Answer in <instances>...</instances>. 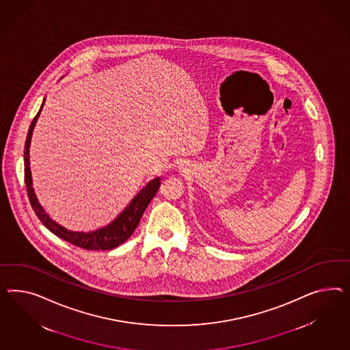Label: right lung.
Listing matches in <instances>:
<instances>
[{"mask_svg": "<svg viewBox=\"0 0 350 350\" xmlns=\"http://www.w3.org/2000/svg\"><path fill=\"white\" fill-rule=\"evenodd\" d=\"M44 100L42 103L38 113L34 117L33 122L29 127L28 136H27V142H25V150H24V165H25L24 174H25V185H27L30 205L36 211L37 217L43 223L44 227L49 229L53 234L62 238L64 241L70 242L71 245L84 248V250H89V251L90 250L92 251H94V250L95 251L96 250L105 251V250L116 248L123 243L124 241H127L135 232L136 227L139 226L145 208H148L151 199L155 196V193L161 187V177H155L149 183H146V186L131 200V202L124 208L122 213L116 217L112 223L107 224L105 227L99 228L96 230L86 233V232H72V230H68L66 228L57 224L55 220H52L49 217L47 213L44 211V208H42V205L39 204L38 199L36 196V192L33 189V180H31L30 161H29V148H30L31 135H33V130H34V126L38 120L40 111L44 105Z\"/></svg>", "mask_w": 350, "mask_h": 350, "instance_id": "right-lung-1", "label": "right lung"}]
</instances>
